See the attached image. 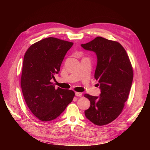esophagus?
<instances>
[{"mask_svg":"<svg viewBox=\"0 0 150 150\" xmlns=\"http://www.w3.org/2000/svg\"><path fill=\"white\" fill-rule=\"evenodd\" d=\"M75 94H76V96H79V97L82 96V93H79V92H76Z\"/></svg>","mask_w":150,"mask_h":150,"instance_id":"34e87169","label":"esophagus"}]
</instances>
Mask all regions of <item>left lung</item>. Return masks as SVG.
I'll return each instance as SVG.
<instances>
[{
  "label": "left lung",
  "mask_w": 150,
  "mask_h": 150,
  "mask_svg": "<svg viewBox=\"0 0 150 150\" xmlns=\"http://www.w3.org/2000/svg\"><path fill=\"white\" fill-rule=\"evenodd\" d=\"M81 46L96 54L94 78L101 89L99 98L84 94L91 103L84 114L94 125H106L116 119L123 110L132 84L133 67L125 49L118 42L97 37Z\"/></svg>",
  "instance_id": "1"
}]
</instances>
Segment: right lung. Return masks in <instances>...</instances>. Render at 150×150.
I'll list each match as a JSON object with an SVG mask.
<instances>
[{
  "label": "right lung",
  "instance_id": "right-lung-1",
  "mask_svg": "<svg viewBox=\"0 0 150 150\" xmlns=\"http://www.w3.org/2000/svg\"><path fill=\"white\" fill-rule=\"evenodd\" d=\"M73 45L50 37L35 42L24 57L21 84L25 101L33 114L42 121L56 119L75 95L72 90L55 89L51 80L60 71L67 52Z\"/></svg>",
  "mask_w": 150,
  "mask_h": 150
}]
</instances>
